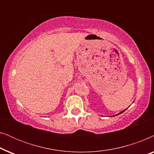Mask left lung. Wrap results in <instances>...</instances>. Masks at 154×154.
<instances>
[{"mask_svg":"<svg viewBox=\"0 0 154 154\" xmlns=\"http://www.w3.org/2000/svg\"><path fill=\"white\" fill-rule=\"evenodd\" d=\"M126 109H125V110H126ZM125 110H124V111H121V113H119V114H121V113H123V111H125Z\"/></svg>","mask_w":154,"mask_h":154,"instance_id":"left-lung-1","label":"left lung"}]
</instances>
